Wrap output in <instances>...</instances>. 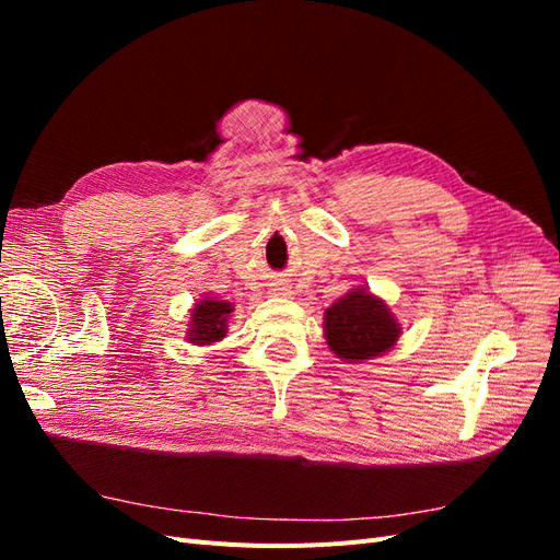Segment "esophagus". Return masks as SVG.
Listing matches in <instances>:
<instances>
[{"mask_svg": "<svg viewBox=\"0 0 560 560\" xmlns=\"http://www.w3.org/2000/svg\"><path fill=\"white\" fill-rule=\"evenodd\" d=\"M278 294H287V290H280V292H278Z\"/></svg>", "mask_w": 560, "mask_h": 560, "instance_id": "obj_1", "label": "esophagus"}]
</instances>
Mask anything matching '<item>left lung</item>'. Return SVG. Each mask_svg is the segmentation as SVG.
Masks as SVG:
<instances>
[{
	"mask_svg": "<svg viewBox=\"0 0 560 560\" xmlns=\"http://www.w3.org/2000/svg\"><path fill=\"white\" fill-rule=\"evenodd\" d=\"M401 334L387 303L366 287L348 292L325 311V336L329 350L346 362H364L387 352Z\"/></svg>",
	"mask_w": 560,
	"mask_h": 560,
	"instance_id": "1",
	"label": "left lung"
}]
</instances>
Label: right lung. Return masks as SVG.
Returning <instances> with one entry per match:
<instances>
[{
  "label": "right lung",
  "mask_w": 560,
  "mask_h": 560,
  "mask_svg": "<svg viewBox=\"0 0 560 560\" xmlns=\"http://www.w3.org/2000/svg\"><path fill=\"white\" fill-rule=\"evenodd\" d=\"M233 306L229 301H219L214 296H206L191 308V325L186 331V341L196 346H210L222 341L226 336L229 317Z\"/></svg>",
  "instance_id": "add662e5"
}]
</instances>
